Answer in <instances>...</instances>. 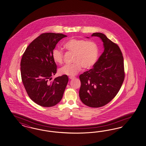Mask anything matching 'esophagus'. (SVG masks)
<instances>
[{
  "mask_svg": "<svg viewBox=\"0 0 146 146\" xmlns=\"http://www.w3.org/2000/svg\"><path fill=\"white\" fill-rule=\"evenodd\" d=\"M74 78H75V77H74V76H69V79H74Z\"/></svg>",
  "mask_w": 146,
  "mask_h": 146,
  "instance_id": "esophagus-1",
  "label": "esophagus"
}]
</instances>
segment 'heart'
<instances>
[{"mask_svg": "<svg viewBox=\"0 0 146 146\" xmlns=\"http://www.w3.org/2000/svg\"><path fill=\"white\" fill-rule=\"evenodd\" d=\"M66 49L74 52L72 64L65 65L59 70L62 75L74 76L82 70L83 67L90 68L95 64L98 57V47L96 43L82 39L71 38L64 44ZM54 61L58 64L63 62V52L61 49L54 48L52 52Z\"/></svg>", "mask_w": 146, "mask_h": 146, "instance_id": "b5f03b06", "label": "heart"}]
</instances>
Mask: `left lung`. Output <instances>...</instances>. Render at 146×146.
Listing matches in <instances>:
<instances>
[{
    "label": "left lung",
    "mask_w": 146,
    "mask_h": 146,
    "mask_svg": "<svg viewBox=\"0 0 146 146\" xmlns=\"http://www.w3.org/2000/svg\"><path fill=\"white\" fill-rule=\"evenodd\" d=\"M92 36L102 40L104 50L93 68L80 75L79 96L86 106L99 108L110 102L119 91L125 78L124 59L118 45L106 35L95 33Z\"/></svg>",
    "instance_id": "8db88e82"
}]
</instances>
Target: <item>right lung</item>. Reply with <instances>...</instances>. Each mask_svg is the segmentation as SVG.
Here are the masks:
<instances>
[{
	"mask_svg": "<svg viewBox=\"0 0 146 146\" xmlns=\"http://www.w3.org/2000/svg\"><path fill=\"white\" fill-rule=\"evenodd\" d=\"M65 37L62 34L43 33L31 42L23 54L20 64L22 83L29 97L40 106L51 107L58 104L68 83L67 75L51 80L57 67L52 52Z\"/></svg>",
	"mask_w": 146,
	"mask_h": 146,
	"instance_id": "add662e5",
	"label": "right lung"
}]
</instances>
